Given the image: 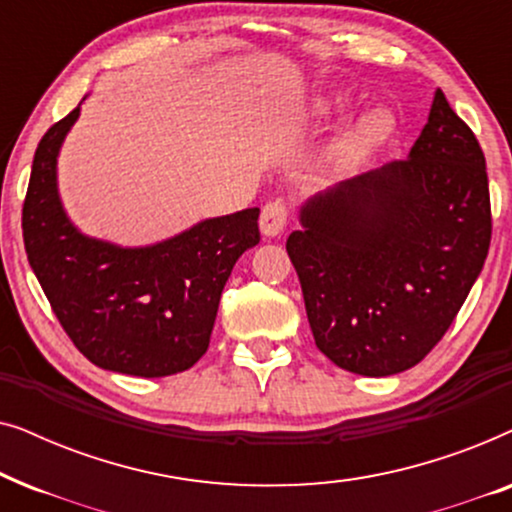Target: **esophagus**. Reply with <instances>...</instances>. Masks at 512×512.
<instances>
[{
  "mask_svg": "<svg viewBox=\"0 0 512 512\" xmlns=\"http://www.w3.org/2000/svg\"><path fill=\"white\" fill-rule=\"evenodd\" d=\"M261 233L263 237H277L282 235V230L286 226V205L282 200H272L263 207L261 212Z\"/></svg>",
  "mask_w": 512,
  "mask_h": 512,
  "instance_id": "34e87169",
  "label": "esophagus"
}]
</instances>
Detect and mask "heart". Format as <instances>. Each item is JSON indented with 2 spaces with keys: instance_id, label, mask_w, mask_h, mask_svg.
Segmentation results:
<instances>
[{
  "instance_id": "obj_1",
  "label": "heart",
  "mask_w": 512,
  "mask_h": 512,
  "mask_svg": "<svg viewBox=\"0 0 512 512\" xmlns=\"http://www.w3.org/2000/svg\"><path fill=\"white\" fill-rule=\"evenodd\" d=\"M349 102L345 95H324L310 102L307 116L314 123L328 125L347 114ZM396 130V118L389 109L370 107L349 121L333 144L335 163L342 167H359L375 156L389 142Z\"/></svg>"
}]
</instances>
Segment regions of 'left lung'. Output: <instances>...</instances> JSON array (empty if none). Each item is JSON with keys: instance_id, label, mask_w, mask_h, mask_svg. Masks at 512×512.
Instances as JSON below:
<instances>
[{"instance_id": "8db88e82", "label": "left lung", "mask_w": 512, "mask_h": 512, "mask_svg": "<svg viewBox=\"0 0 512 512\" xmlns=\"http://www.w3.org/2000/svg\"><path fill=\"white\" fill-rule=\"evenodd\" d=\"M286 251L314 342L335 366L387 377L436 347L492 237L485 156L436 90L408 158L314 193Z\"/></svg>"}]
</instances>
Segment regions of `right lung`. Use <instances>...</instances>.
Returning <instances> with one entry per match:
<instances>
[{
	"instance_id": "obj_1",
	"label": "right lung",
	"mask_w": 512,
	"mask_h": 512,
	"mask_svg": "<svg viewBox=\"0 0 512 512\" xmlns=\"http://www.w3.org/2000/svg\"><path fill=\"white\" fill-rule=\"evenodd\" d=\"M79 116L81 104L34 153L23 205L27 261L90 363L135 377L181 373L207 352L233 265L261 240V209L202 219L142 247L86 235L69 219L58 186L60 149Z\"/></svg>"
}]
</instances>
